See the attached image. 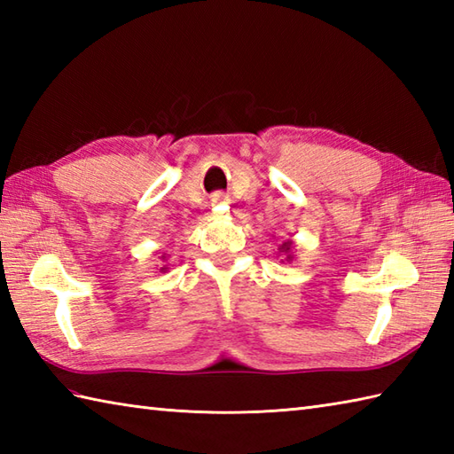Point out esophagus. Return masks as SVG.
<instances>
[{
	"label": "esophagus",
	"mask_w": 454,
	"mask_h": 454,
	"mask_svg": "<svg viewBox=\"0 0 454 454\" xmlns=\"http://www.w3.org/2000/svg\"><path fill=\"white\" fill-rule=\"evenodd\" d=\"M226 202H228V197L224 192H215V195H212V205H226Z\"/></svg>",
	"instance_id": "34e87169"
}]
</instances>
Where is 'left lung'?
I'll return each instance as SVG.
<instances>
[{"mask_svg":"<svg viewBox=\"0 0 454 454\" xmlns=\"http://www.w3.org/2000/svg\"><path fill=\"white\" fill-rule=\"evenodd\" d=\"M278 252H283L286 262H293L294 255H293V242H291V239H286V242H283V246L278 247Z\"/></svg>","mask_w":454,"mask_h":454,"instance_id":"8db88e82","label":"left lung"}]
</instances>
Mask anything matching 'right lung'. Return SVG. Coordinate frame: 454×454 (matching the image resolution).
Listing matches in <instances>:
<instances>
[{
	"label": "right lung",
	"mask_w": 454,
	"mask_h": 454,
	"mask_svg": "<svg viewBox=\"0 0 454 454\" xmlns=\"http://www.w3.org/2000/svg\"><path fill=\"white\" fill-rule=\"evenodd\" d=\"M163 257H166V255H161V259H163ZM166 269H168V267H161V269H160V271H166Z\"/></svg>",
	"instance_id": "obj_1"
}]
</instances>
